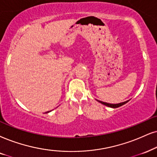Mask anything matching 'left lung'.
I'll return each mask as SVG.
<instances>
[{
  "instance_id": "1",
  "label": "left lung",
  "mask_w": 157,
  "mask_h": 157,
  "mask_svg": "<svg viewBox=\"0 0 157 157\" xmlns=\"http://www.w3.org/2000/svg\"><path fill=\"white\" fill-rule=\"evenodd\" d=\"M98 101V100H97ZM98 102H100L101 104L105 105V106H109V107H111V108H118V107H120L121 106H122V105L125 104L126 103H128L129 101H124V102H122V103H120V104H109V103H106V102H103V101H98Z\"/></svg>"
}]
</instances>
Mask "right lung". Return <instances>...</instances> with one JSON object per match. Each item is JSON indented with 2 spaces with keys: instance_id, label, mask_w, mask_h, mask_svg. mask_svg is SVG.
I'll return each mask as SVG.
<instances>
[{
  "instance_id": "add662e5",
  "label": "right lung",
  "mask_w": 157,
  "mask_h": 157,
  "mask_svg": "<svg viewBox=\"0 0 157 157\" xmlns=\"http://www.w3.org/2000/svg\"><path fill=\"white\" fill-rule=\"evenodd\" d=\"M48 112H46V113H48Z\"/></svg>"
}]
</instances>
